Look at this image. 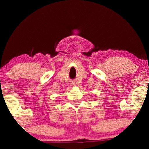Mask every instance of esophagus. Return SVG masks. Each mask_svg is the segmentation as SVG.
Returning a JSON list of instances; mask_svg holds the SVG:
<instances>
[{"instance_id":"esophagus-1","label":"esophagus","mask_w":149,"mask_h":149,"mask_svg":"<svg viewBox=\"0 0 149 149\" xmlns=\"http://www.w3.org/2000/svg\"><path fill=\"white\" fill-rule=\"evenodd\" d=\"M72 85H74V84H72Z\"/></svg>"}]
</instances>
